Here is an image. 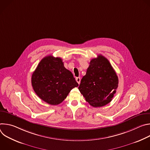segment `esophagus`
Masks as SVG:
<instances>
[{
  "label": "esophagus",
  "mask_w": 150,
  "mask_h": 150,
  "mask_svg": "<svg viewBox=\"0 0 150 150\" xmlns=\"http://www.w3.org/2000/svg\"><path fill=\"white\" fill-rule=\"evenodd\" d=\"M76 82L78 83V84H79V83H80V82H81V78H80V77H77V78H76Z\"/></svg>",
  "instance_id": "1"
}]
</instances>
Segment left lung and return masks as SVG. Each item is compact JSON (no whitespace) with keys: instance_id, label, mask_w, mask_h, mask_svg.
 <instances>
[{"instance_id":"1","label":"left lung","mask_w":150,"mask_h":150,"mask_svg":"<svg viewBox=\"0 0 150 150\" xmlns=\"http://www.w3.org/2000/svg\"><path fill=\"white\" fill-rule=\"evenodd\" d=\"M118 83V77L110 63L100 54L90 61L78 89L85 100L93 107L97 108L112 101Z\"/></svg>"}]
</instances>
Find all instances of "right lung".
<instances>
[{
	"label": "right lung",
	"instance_id": "add662e5",
	"mask_svg": "<svg viewBox=\"0 0 150 150\" xmlns=\"http://www.w3.org/2000/svg\"><path fill=\"white\" fill-rule=\"evenodd\" d=\"M31 83L36 94L47 103L57 105L78 86L73 74L67 69L60 57L42 59L33 73Z\"/></svg>",
	"mask_w": 150,
	"mask_h": 150
}]
</instances>
